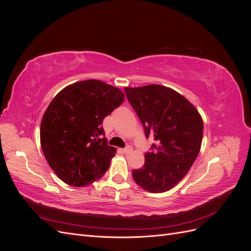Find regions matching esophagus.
<instances>
[{"label": "esophagus", "mask_w": 251, "mask_h": 251, "mask_svg": "<svg viewBox=\"0 0 251 251\" xmlns=\"http://www.w3.org/2000/svg\"><path fill=\"white\" fill-rule=\"evenodd\" d=\"M132 151H133V149H132V147H130V146H127L126 148L123 149V151H124V153H125V154H130Z\"/></svg>", "instance_id": "obj_1"}]
</instances>
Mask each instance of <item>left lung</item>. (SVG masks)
Segmentation results:
<instances>
[{"label": "left lung", "mask_w": 251, "mask_h": 251, "mask_svg": "<svg viewBox=\"0 0 251 251\" xmlns=\"http://www.w3.org/2000/svg\"><path fill=\"white\" fill-rule=\"evenodd\" d=\"M125 92L147 138L153 136L156 141L144 155V165L132 172L133 179L151 193L169 191L185 176L199 154L202 117L184 96L168 87H126Z\"/></svg>", "instance_id": "1"}]
</instances>
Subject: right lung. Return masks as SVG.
<instances>
[{
	"instance_id": "add662e5",
	"label": "right lung",
	"mask_w": 251,
	"mask_h": 251,
	"mask_svg": "<svg viewBox=\"0 0 251 251\" xmlns=\"http://www.w3.org/2000/svg\"><path fill=\"white\" fill-rule=\"evenodd\" d=\"M125 94L96 79L77 81L53 98L41 124L43 153L57 177L75 187L100 179L115 148L108 146L101 126Z\"/></svg>"
}]
</instances>
